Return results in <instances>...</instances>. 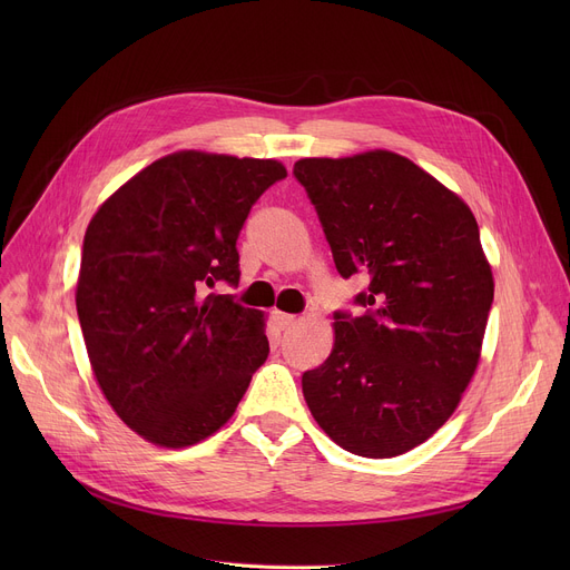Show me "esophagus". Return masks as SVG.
<instances>
[{"label":"esophagus","instance_id":"esophagus-1","mask_svg":"<svg viewBox=\"0 0 570 570\" xmlns=\"http://www.w3.org/2000/svg\"><path fill=\"white\" fill-rule=\"evenodd\" d=\"M273 318H275V323L282 327V331H286V327H291V325H295V323H297V318H295V316L284 314V312H273Z\"/></svg>","mask_w":570,"mask_h":570}]
</instances>
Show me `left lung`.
Returning a JSON list of instances; mask_svg holds the SVG:
<instances>
[{
    "label": "left lung",
    "mask_w": 570,
    "mask_h": 570,
    "mask_svg": "<svg viewBox=\"0 0 570 570\" xmlns=\"http://www.w3.org/2000/svg\"><path fill=\"white\" fill-rule=\"evenodd\" d=\"M337 273L370 277L363 316L335 314L325 363L303 374L318 428L361 458L425 443L471 383L494 277L469 205L411 159L370 149L301 159Z\"/></svg>",
    "instance_id": "obj_1"
}]
</instances>
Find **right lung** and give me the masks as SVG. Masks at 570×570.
I'll list each match as a JSON object with an SVG mask.
<instances>
[{
  "label": "right lung",
  "instance_id": "right-lung-1",
  "mask_svg": "<svg viewBox=\"0 0 570 570\" xmlns=\"http://www.w3.org/2000/svg\"><path fill=\"white\" fill-rule=\"evenodd\" d=\"M275 159L179 149L108 196L85 230L76 309L95 379L138 436L187 448L222 430L269 353L265 316L207 293L239 282Z\"/></svg>",
  "mask_w": 570,
  "mask_h": 570
}]
</instances>
